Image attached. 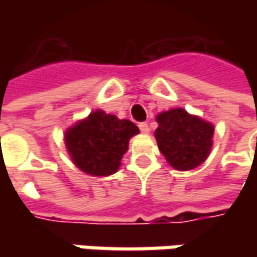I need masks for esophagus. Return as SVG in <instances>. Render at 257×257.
<instances>
[{
    "label": "esophagus",
    "instance_id": "34e87169",
    "mask_svg": "<svg viewBox=\"0 0 257 257\" xmlns=\"http://www.w3.org/2000/svg\"><path fill=\"white\" fill-rule=\"evenodd\" d=\"M139 127H140V130H142V133H149L150 132V127H149V124L147 123H140L139 124Z\"/></svg>",
    "mask_w": 257,
    "mask_h": 257
}]
</instances>
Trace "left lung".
<instances>
[{
  "label": "left lung",
  "mask_w": 257,
  "mask_h": 257,
  "mask_svg": "<svg viewBox=\"0 0 257 257\" xmlns=\"http://www.w3.org/2000/svg\"><path fill=\"white\" fill-rule=\"evenodd\" d=\"M157 146L176 170H192L207 159L213 146L214 127L183 108H172L156 117Z\"/></svg>",
  "instance_id": "left-lung-1"
}]
</instances>
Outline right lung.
I'll use <instances>...</instances> for the list:
<instances>
[{"mask_svg": "<svg viewBox=\"0 0 257 257\" xmlns=\"http://www.w3.org/2000/svg\"><path fill=\"white\" fill-rule=\"evenodd\" d=\"M140 133L130 120L95 110L64 134L73 163L87 174L110 176L118 170L130 139Z\"/></svg>", "mask_w": 257, "mask_h": 257, "instance_id": "right-lung-1", "label": "right lung"}]
</instances>
